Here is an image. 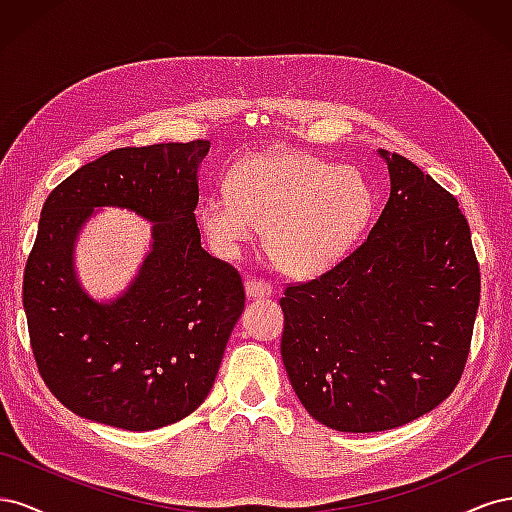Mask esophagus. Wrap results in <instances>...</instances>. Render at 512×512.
<instances>
[{
  "label": "esophagus",
  "mask_w": 512,
  "mask_h": 512,
  "mask_svg": "<svg viewBox=\"0 0 512 512\" xmlns=\"http://www.w3.org/2000/svg\"><path fill=\"white\" fill-rule=\"evenodd\" d=\"M245 294L250 299H258V297H271L273 294V286L267 280H260V277H250L245 282Z\"/></svg>",
  "instance_id": "esophagus-1"
}]
</instances>
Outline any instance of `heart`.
I'll return each mask as SVG.
<instances>
[{"instance_id": "1", "label": "heart", "mask_w": 512, "mask_h": 512, "mask_svg": "<svg viewBox=\"0 0 512 512\" xmlns=\"http://www.w3.org/2000/svg\"><path fill=\"white\" fill-rule=\"evenodd\" d=\"M371 190L359 170L299 151L262 153L228 177V192L200 207L209 243L222 256L265 232L271 258L294 275H314L342 258L369 220Z\"/></svg>"}]
</instances>
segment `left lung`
Listing matches in <instances>:
<instances>
[{
  "label": "left lung",
  "instance_id": "8db88e82",
  "mask_svg": "<svg viewBox=\"0 0 512 512\" xmlns=\"http://www.w3.org/2000/svg\"><path fill=\"white\" fill-rule=\"evenodd\" d=\"M382 156L391 196L367 239L280 299L294 393L318 423L350 433L401 427L455 391L480 301L457 198L408 158Z\"/></svg>",
  "mask_w": 512,
  "mask_h": 512
}]
</instances>
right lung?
I'll return each instance as SVG.
<instances>
[{"instance_id": "add662e5", "label": "right lung", "mask_w": 512, "mask_h": 512, "mask_svg": "<svg viewBox=\"0 0 512 512\" xmlns=\"http://www.w3.org/2000/svg\"><path fill=\"white\" fill-rule=\"evenodd\" d=\"M207 151L203 138L108 151L46 198L23 307L40 376L74 414L151 431L192 414L213 389L245 288L200 245L196 173ZM108 204L159 224L135 284L102 306L75 284L71 245L93 207Z\"/></svg>"}]
</instances>
